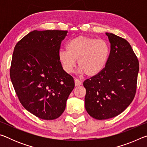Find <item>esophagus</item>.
I'll return each instance as SVG.
<instances>
[{
    "mask_svg": "<svg viewBox=\"0 0 147 147\" xmlns=\"http://www.w3.org/2000/svg\"><path fill=\"white\" fill-rule=\"evenodd\" d=\"M74 82H75L76 86H80L82 84V81H80L79 79H77V78H74Z\"/></svg>",
    "mask_w": 147,
    "mask_h": 147,
    "instance_id": "1",
    "label": "esophagus"
}]
</instances>
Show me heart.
Masks as SVG:
<instances>
[{"label":"heart","instance_id":"b5f03b06","mask_svg":"<svg viewBox=\"0 0 147 147\" xmlns=\"http://www.w3.org/2000/svg\"><path fill=\"white\" fill-rule=\"evenodd\" d=\"M67 51H59V60L66 73H71L78 59L80 70L88 76L97 75L108 63L110 47L108 42L86 36H76L69 40Z\"/></svg>","mask_w":147,"mask_h":147}]
</instances>
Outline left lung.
Returning a JSON list of instances; mask_svg holds the SVG:
<instances>
[{
	"mask_svg": "<svg viewBox=\"0 0 147 147\" xmlns=\"http://www.w3.org/2000/svg\"><path fill=\"white\" fill-rule=\"evenodd\" d=\"M111 44L110 54L104 70L86 80L85 108L98 120L117 116L130 105L136 93L139 61L125 39L106 33Z\"/></svg>",
	"mask_w": 147,
	"mask_h": 147,
	"instance_id": "left-lung-1",
	"label": "left lung"
}]
</instances>
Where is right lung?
I'll use <instances>...</instances> for the list:
<instances>
[{
	"instance_id": "obj_1",
	"label": "right lung",
	"mask_w": 147,
	"mask_h": 147,
	"mask_svg": "<svg viewBox=\"0 0 147 147\" xmlns=\"http://www.w3.org/2000/svg\"><path fill=\"white\" fill-rule=\"evenodd\" d=\"M67 30H34L14 48L10 78L18 98L29 112L44 120L58 118L74 88L58 54Z\"/></svg>"
}]
</instances>
